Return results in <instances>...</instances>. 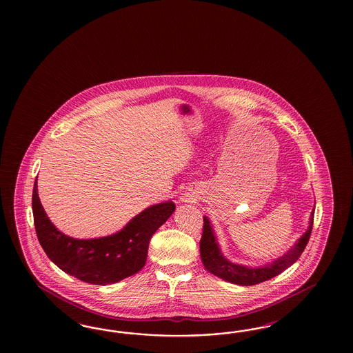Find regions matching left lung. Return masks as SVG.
<instances>
[{
  "mask_svg": "<svg viewBox=\"0 0 353 353\" xmlns=\"http://www.w3.org/2000/svg\"><path fill=\"white\" fill-rule=\"evenodd\" d=\"M313 216H314V208L310 212V225L307 232L300 236L294 246L289 248V251H286L282 256L277 257L273 261L260 267H247L242 264H235L230 260H228L220 250L211 221L208 220L207 216H203V234H202L199 247H201V257H202L204 268L216 277L221 278L234 285H241V286H252V285L268 281L270 278L276 277L283 270L291 267L294 263H296V260L303 254L304 248L310 241L312 228H313Z\"/></svg>",
  "mask_w": 353,
  "mask_h": 353,
  "instance_id": "obj_1",
  "label": "left lung"
}]
</instances>
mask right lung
I'll list each match as a JSON object with an SVG mask.
<instances>
[{"label": "right lung", "mask_w": 353, "mask_h": 353, "mask_svg": "<svg viewBox=\"0 0 353 353\" xmlns=\"http://www.w3.org/2000/svg\"><path fill=\"white\" fill-rule=\"evenodd\" d=\"M176 210L171 201L154 204L114 234L77 239L58 230L49 220L37 192L32 194L33 221L45 254L64 273L92 285H112L139 273L146 264L150 239Z\"/></svg>", "instance_id": "right-lung-1"}]
</instances>
